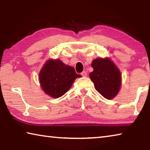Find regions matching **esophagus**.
Listing matches in <instances>:
<instances>
[{
	"label": "esophagus",
	"mask_w": 150,
	"mask_h": 150,
	"mask_svg": "<svg viewBox=\"0 0 150 150\" xmlns=\"http://www.w3.org/2000/svg\"><path fill=\"white\" fill-rule=\"evenodd\" d=\"M81 75L83 76V77H87V73H86L85 71H83L82 73H81Z\"/></svg>",
	"instance_id": "esophagus-1"
}]
</instances>
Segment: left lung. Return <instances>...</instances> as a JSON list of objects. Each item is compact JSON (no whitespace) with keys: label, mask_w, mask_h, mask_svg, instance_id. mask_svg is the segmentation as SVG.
<instances>
[{"label":"left lung","mask_w":150,"mask_h":150,"mask_svg":"<svg viewBox=\"0 0 150 150\" xmlns=\"http://www.w3.org/2000/svg\"><path fill=\"white\" fill-rule=\"evenodd\" d=\"M91 65L93 71L90 79L95 89L106 99H112L118 93L121 86V73L109 58H97Z\"/></svg>","instance_id":"obj_1"}]
</instances>
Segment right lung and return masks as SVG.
<instances>
[{
	"label": "right lung",
	"instance_id": "right-lung-1",
	"mask_svg": "<svg viewBox=\"0 0 150 150\" xmlns=\"http://www.w3.org/2000/svg\"><path fill=\"white\" fill-rule=\"evenodd\" d=\"M81 77L74 68L59 59H50L40 71L39 79L45 94L53 98H59L69 91L76 78Z\"/></svg>",
	"mask_w": 150,
	"mask_h": 150
}]
</instances>
